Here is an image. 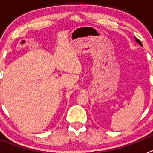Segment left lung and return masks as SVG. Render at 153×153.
Here are the masks:
<instances>
[{"instance_id": "8db88e82", "label": "left lung", "mask_w": 153, "mask_h": 153, "mask_svg": "<svg viewBox=\"0 0 153 153\" xmlns=\"http://www.w3.org/2000/svg\"><path fill=\"white\" fill-rule=\"evenodd\" d=\"M135 38H136V42H137L138 44H140V46H143V44H142L141 41H140V40H139V39H137V38H136V37H135Z\"/></svg>"}]
</instances>
